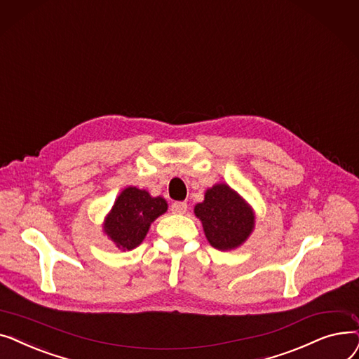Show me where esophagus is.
<instances>
[{
    "label": "esophagus",
    "instance_id": "esophagus-1",
    "mask_svg": "<svg viewBox=\"0 0 359 359\" xmlns=\"http://www.w3.org/2000/svg\"><path fill=\"white\" fill-rule=\"evenodd\" d=\"M187 203L185 201H175L172 203V206H170V210H172V213H177V215H184L187 212Z\"/></svg>",
    "mask_w": 359,
    "mask_h": 359
}]
</instances>
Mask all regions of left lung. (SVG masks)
<instances>
[{"label":"left lung","instance_id":"obj_1","mask_svg":"<svg viewBox=\"0 0 359 359\" xmlns=\"http://www.w3.org/2000/svg\"><path fill=\"white\" fill-rule=\"evenodd\" d=\"M204 235L212 247L231 251L241 247L254 231L255 213L251 204L225 182L215 184L194 206Z\"/></svg>","mask_w":359,"mask_h":359}]
</instances>
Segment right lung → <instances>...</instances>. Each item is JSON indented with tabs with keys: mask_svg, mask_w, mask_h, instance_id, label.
I'll list each match as a JSON object with an SVG mask.
<instances>
[{
	"mask_svg": "<svg viewBox=\"0 0 359 359\" xmlns=\"http://www.w3.org/2000/svg\"><path fill=\"white\" fill-rule=\"evenodd\" d=\"M166 210L163 197H151L149 191L130 185L115 198L102 229L119 250L130 251L143 243L151 222Z\"/></svg>",
	"mask_w": 359,
	"mask_h": 359,
	"instance_id": "obj_1",
	"label": "right lung"
}]
</instances>
